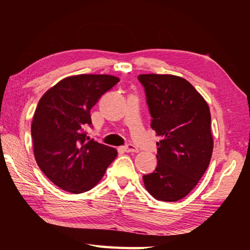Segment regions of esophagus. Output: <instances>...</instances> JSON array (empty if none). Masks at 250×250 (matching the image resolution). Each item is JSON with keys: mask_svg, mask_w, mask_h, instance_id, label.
I'll return each instance as SVG.
<instances>
[{"mask_svg": "<svg viewBox=\"0 0 250 250\" xmlns=\"http://www.w3.org/2000/svg\"><path fill=\"white\" fill-rule=\"evenodd\" d=\"M124 150L125 152H128V153H130V152H134V153H137V152H139V149L135 146L131 145V143H129V145H126L124 146Z\"/></svg>", "mask_w": 250, "mask_h": 250, "instance_id": "obj_1", "label": "esophagus"}]
</instances>
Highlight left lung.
I'll return each instance as SVG.
<instances>
[{
	"instance_id": "obj_1",
	"label": "left lung",
	"mask_w": 250,
	"mask_h": 250,
	"mask_svg": "<svg viewBox=\"0 0 250 250\" xmlns=\"http://www.w3.org/2000/svg\"><path fill=\"white\" fill-rule=\"evenodd\" d=\"M152 117L151 128L162 140L158 164L143 175L152 196L176 202L195 188L213 153L208 104L188 80L173 75H139Z\"/></svg>"
}]
</instances>
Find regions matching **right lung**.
<instances>
[{"label": "right lung", "mask_w": 250, "mask_h": 250, "mask_svg": "<svg viewBox=\"0 0 250 250\" xmlns=\"http://www.w3.org/2000/svg\"><path fill=\"white\" fill-rule=\"evenodd\" d=\"M119 83L110 75H77L62 79L42 97L32 122L34 155L55 185L73 194L87 192L116 159L113 147L87 137L90 109Z\"/></svg>", "instance_id": "obj_1"}]
</instances>
